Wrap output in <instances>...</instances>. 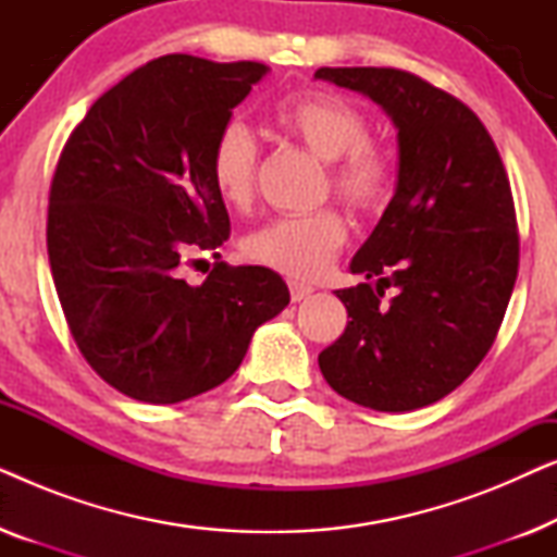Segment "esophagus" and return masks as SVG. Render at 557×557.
I'll return each mask as SVG.
<instances>
[{
    "label": "esophagus",
    "mask_w": 557,
    "mask_h": 557,
    "mask_svg": "<svg viewBox=\"0 0 557 557\" xmlns=\"http://www.w3.org/2000/svg\"><path fill=\"white\" fill-rule=\"evenodd\" d=\"M288 292H292V301H304V299H307V296L314 294V288L307 286V284H296V281H292V284H288Z\"/></svg>",
    "instance_id": "1"
}]
</instances>
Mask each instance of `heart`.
Masks as SVG:
<instances>
[{
  "instance_id": "heart-1",
  "label": "heart",
  "mask_w": 557,
  "mask_h": 557,
  "mask_svg": "<svg viewBox=\"0 0 557 557\" xmlns=\"http://www.w3.org/2000/svg\"><path fill=\"white\" fill-rule=\"evenodd\" d=\"M273 124L326 162L324 193L362 215L380 212L395 187V164L383 144L370 139V119L347 98L299 94L273 111ZM258 144L240 121H227L210 151V177L225 205L246 210L256 197ZM347 240V223L334 208L271 220L246 238L250 261L284 276L311 281L326 273Z\"/></svg>"
}]
</instances>
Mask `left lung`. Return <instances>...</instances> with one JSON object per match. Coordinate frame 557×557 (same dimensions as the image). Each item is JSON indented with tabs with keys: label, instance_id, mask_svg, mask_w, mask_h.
Segmentation results:
<instances>
[{
	"label": "left lung",
	"instance_id": "obj_1",
	"mask_svg": "<svg viewBox=\"0 0 557 557\" xmlns=\"http://www.w3.org/2000/svg\"><path fill=\"white\" fill-rule=\"evenodd\" d=\"M398 128V187L339 288L349 322L319 370L342 398L403 413L456 391L484 360L520 265L509 180L469 106L398 67H319ZM399 296L382 304L384 288Z\"/></svg>",
	"mask_w": 557,
	"mask_h": 557
}]
</instances>
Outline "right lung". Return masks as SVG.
<instances>
[{
  "label": "right lung",
  "instance_id": "obj_1",
  "mask_svg": "<svg viewBox=\"0 0 557 557\" xmlns=\"http://www.w3.org/2000/svg\"><path fill=\"white\" fill-rule=\"evenodd\" d=\"M265 73L253 60H149L90 106L58 159L48 256L60 307L86 362L128 398L166 406L225 383L292 299L263 265L215 263L200 286L182 273L231 235L210 151Z\"/></svg>",
  "mask_w": 557,
  "mask_h": 557
}]
</instances>
